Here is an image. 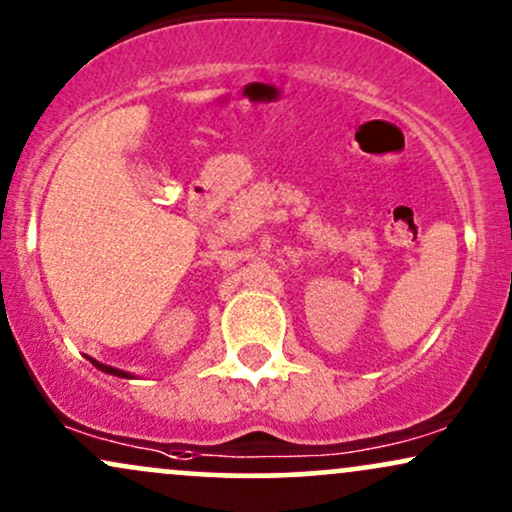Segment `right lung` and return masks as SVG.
I'll use <instances>...</instances> for the list:
<instances>
[{
    "label": "right lung",
    "instance_id": "1",
    "mask_svg": "<svg viewBox=\"0 0 512 512\" xmlns=\"http://www.w3.org/2000/svg\"><path fill=\"white\" fill-rule=\"evenodd\" d=\"M90 362L95 364V369L105 371V374H110V376H119V378H131V374H126V371H122V369H114V366H107V364H102V362H95V359H90Z\"/></svg>",
    "mask_w": 512,
    "mask_h": 512
}]
</instances>
